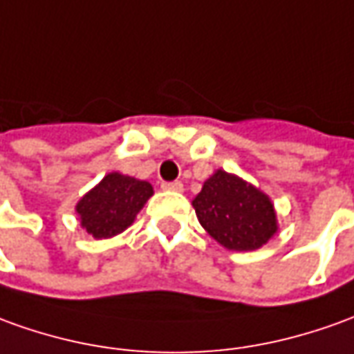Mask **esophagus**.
I'll return each instance as SVG.
<instances>
[{
  "mask_svg": "<svg viewBox=\"0 0 354 354\" xmlns=\"http://www.w3.org/2000/svg\"><path fill=\"white\" fill-rule=\"evenodd\" d=\"M163 191H173V192H181L183 191V183L181 181H171V183H162Z\"/></svg>",
  "mask_w": 354,
  "mask_h": 354,
  "instance_id": "34e87169",
  "label": "esophagus"
}]
</instances>
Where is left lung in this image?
<instances>
[{"mask_svg": "<svg viewBox=\"0 0 354 354\" xmlns=\"http://www.w3.org/2000/svg\"><path fill=\"white\" fill-rule=\"evenodd\" d=\"M192 206L209 237L227 250H256L279 229L272 198L252 183L223 169H216L204 181Z\"/></svg>", "mask_w": 354, "mask_h": 354, "instance_id": "8db88e82", "label": "left lung"}]
</instances>
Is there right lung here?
<instances>
[{
    "instance_id": "obj_1",
    "label": "right lung",
    "mask_w": 354,
    "mask_h": 354,
    "mask_svg": "<svg viewBox=\"0 0 354 354\" xmlns=\"http://www.w3.org/2000/svg\"><path fill=\"white\" fill-rule=\"evenodd\" d=\"M153 194L152 185L119 171L107 173L75 206L80 227L94 239H111L133 225Z\"/></svg>"
}]
</instances>
